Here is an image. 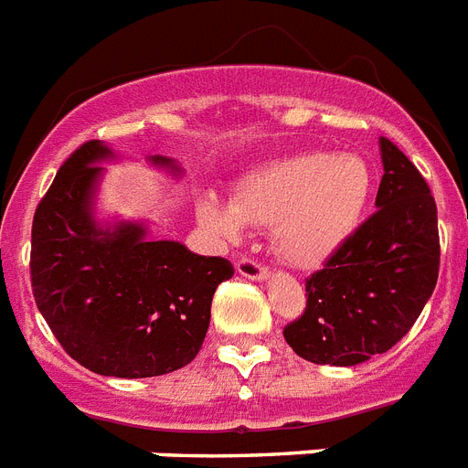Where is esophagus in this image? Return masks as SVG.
Returning <instances> with one entry per match:
<instances>
[{
  "instance_id": "34e87169",
  "label": "esophagus",
  "mask_w": 468,
  "mask_h": 468,
  "mask_svg": "<svg viewBox=\"0 0 468 468\" xmlns=\"http://www.w3.org/2000/svg\"><path fill=\"white\" fill-rule=\"evenodd\" d=\"M237 272L241 277H246V280H253V282H262L268 280V268H262L261 262L250 261V258H241V261L237 262Z\"/></svg>"
}]
</instances>
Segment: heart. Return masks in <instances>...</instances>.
Listing matches in <instances>:
<instances>
[{"mask_svg": "<svg viewBox=\"0 0 468 468\" xmlns=\"http://www.w3.org/2000/svg\"><path fill=\"white\" fill-rule=\"evenodd\" d=\"M373 169L358 153H296L243 174L234 200L203 193L200 225L239 241L246 225L272 229V249L292 268H315L337 253L366 215Z\"/></svg>", "mask_w": 468, "mask_h": 468, "instance_id": "1", "label": "heart"}]
</instances>
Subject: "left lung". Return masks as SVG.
<instances>
[{
  "label": "left lung",
  "instance_id": "8db88e82",
  "mask_svg": "<svg viewBox=\"0 0 468 468\" xmlns=\"http://www.w3.org/2000/svg\"><path fill=\"white\" fill-rule=\"evenodd\" d=\"M376 215L306 280V311L284 327L311 364L358 366L399 342L433 294L440 268L438 207L426 179L388 138Z\"/></svg>",
  "mask_w": 468,
  "mask_h": 468
}]
</instances>
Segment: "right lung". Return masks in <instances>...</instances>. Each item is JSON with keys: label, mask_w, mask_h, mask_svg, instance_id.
<instances>
[{"label": "right lung", "mask_w": 468, "mask_h": 468, "mask_svg": "<svg viewBox=\"0 0 468 468\" xmlns=\"http://www.w3.org/2000/svg\"><path fill=\"white\" fill-rule=\"evenodd\" d=\"M117 160L107 143L90 141L61 165L35 210L30 280L42 318L73 361L133 380L191 364L210 327L212 294L234 268L181 241H153L145 219L102 218L104 165ZM145 162L174 179L184 174L174 157Z\"/></svg>", "instance_id": "1"}]
</instances>
